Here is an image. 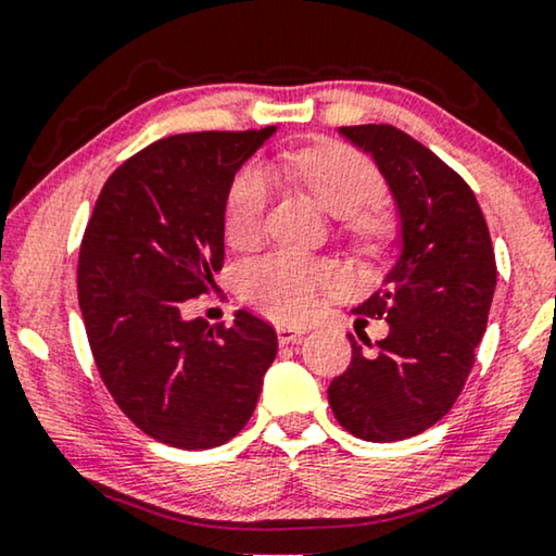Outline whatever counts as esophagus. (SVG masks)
Listing matches in <instances>:
<instances>
[{
  "label": "esophagus",
  "instance_id": "esophagus-1",
  "mask_svg": "<svg viewBox=\"0 0 556 556\" xmlns=\"http://www.w3.org/2000/svg\"><path fill=\"white\" fill-rule=\"evenodd\" d=\"M303 331L293 329V326H278V341L280 346H291V344H301Z\"/></svg>",
  "mask_w": 556,
  "mask_h": 556
}]
</instances>
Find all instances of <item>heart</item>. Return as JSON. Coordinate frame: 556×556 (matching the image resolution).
Here are the masks:
<instances>
[{"mask_svg": "<svg viewBox=\"0 0 556 556\" xmlns=\"http://www.w3.org/2000/svg\"><path fill=\"white\" fill-rule=\"evenodd\" d=\"M283 172L301 181L329 215L346 217L349 230L364 238L382 230V217L371 207L382 200L384 179L359 151L341 143L293 151L283 156ZM270 189V174L261 164L242 166L232 179L225 200V238L230 245L250 248L261 238ZM333 288L337 273L331 265L293 250H273L242 270L248 303L278 321L311 316Z\"/></svg>", "mask_w": 556, "mask_h": 556, "instance_id": "b5f03b06", "label": "heart"}]
</instances>
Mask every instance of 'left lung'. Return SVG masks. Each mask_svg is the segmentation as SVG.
Returning a JSON list of instances; mask_svg holds the SVG:
<instances>
[{"mask_svg":"<svg viewBox=\"0 0 556 556\" xmlns=\"http://www.w3.org/2000/svg\"><path fill=\"white\" fill-rule=\"evenodd\" d=\"M375 159L400 217V255L359 314L384 318L377 346L356 344L329 387L341 428L394 443L447 415L476 362L496 291L489 225L470 187L428 147L387 124L341 126Z\"/></svg>","mask_w":556,"mask_h":556,"instance_id":"8db88e82","label":"left lung"}]
</instances>
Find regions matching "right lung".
<instances>
[{"mask_svg": "<svg viewBox=\"0 0 556 556\" xmlns=\"http://www.w3.org/2000/svg\"><path fill=\"white\" fill-rule=\"evenodd\" d=\"M276 126L162 139L105 181L83 235L78 301L96 367L136 428L181 451L217 447L253 415L276 359L270 324L185 318L225 261L235 174Z\"/></svg>", "mask_w": 556, "mask_h": 556, "instance_id": "obj_1", "label": "right lung"}]
</instances>
